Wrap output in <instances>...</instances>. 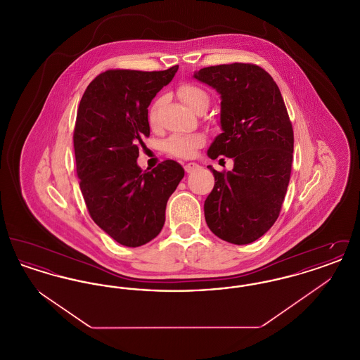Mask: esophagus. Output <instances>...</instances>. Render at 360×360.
Returning a JSON list of instances; mask_svg holds the SVG:
<instances>
[{
  "mask_svg": "<svg viewBox=\"0 0 360 360\" xmlns=\"http://www.w3.org/2000/svg\"><path fill=\"white\" fill-rule=\"evenodd\" d=\"M195 169H198L197 163H188V165H185V172H194Z\"/></svg>",
  "mask_w": 360,
  "mask_h": 360,
  "instance_id": "esophagus-1",
  "label": "esophagus"
}]
</instances>
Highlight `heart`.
I'll use <instances>...</instances> for the list:
<instances>
[{"mask_svg": "<svg viewBox=\"0 0 360 360\" xmlns=\"http://www.w3.org/2000/svg\"><path fill=\"white\" fill-rule=\"evenodd\" d=\"M178 96L184 103L188 105V108H191L193 110H198L202 106L209 105V94L201 86L195 85V84H184L179 86L178 89ZM162 103V100L155 101L154 105L150 109V115L148 119L150 122L154 125L156 121V113L158 109ZM205 143V137L201 134H191V135H172V137L167 139V141L165 143V150L167 154L172 156H178V158H190L194 154V151L197 148H200L202 144Z\"/></svg>", "mask_w": 360, "mask_h": 360, "instance_id": "1", "label": "heart"}]
</instances>
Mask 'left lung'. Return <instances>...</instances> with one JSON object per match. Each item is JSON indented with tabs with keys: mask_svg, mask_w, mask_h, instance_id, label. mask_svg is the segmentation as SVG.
<instances>
[{
	"mask_svg": "<svg viewBox=\"0 0 360 360\" xmlns=\"http://www.w3.org/2000/svg\"><path fill=\"white\" fill-rule=\"evenodd\" d=\"M194 78L221 96L223 134L207 150L233 159L232 172H216L204 204L209 229L232 244H250L274 225L290 181L294 134L279 87L252 63L210 66Z\"/></svg>",
	"mask_w": 360,
	"mask_h": 360,
	"instance_id": "1",
	"label": "left lung"
}]
</instances>
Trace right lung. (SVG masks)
I'll list each match as a JSON object with an SVG mask.
<instances>
[{"mask_svg": "<svg viewBox=\"0 0 360 360\" xmlns=\"http://www.w3.org/2000/svg\"><path fill=\"white\" fill-rule=\"evenodd\" d=\"M176 70H106L78 106L72 140L79 188L93 221L125 247L159 235L167 201L185 175L175 160L151 172L136 163L139 147L150 136L147 108Z\"/></svg>", "mask_w": 360, "mask_h": 360, "instance_id": "right-lung-1", "label": "right lung"}]
</instances>
